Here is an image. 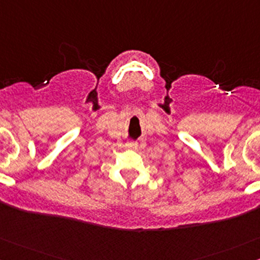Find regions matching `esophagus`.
Listing matches in <instances>:
<instances>
[{
	"mask_svg": "<svg viewBox=\"0 0 260 260\" xmlns=\"http://www.w3.org/2000/svg\"><path fill=\"white\" fill-rule=\"evenodd\" d=\"M127 147L129 148V149H137V148H138V144H137L136 142H128Z\"/></svg>",
	"mask_w": 260,
	"mask_h": 260,
	"instance_id": "obj_1",
	"label": "esophagus"
}]
</instances>
